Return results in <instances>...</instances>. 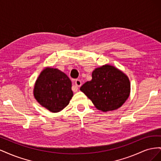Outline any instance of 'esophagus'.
Wrapping results in <instances>:
<instances>
[{
  "label": "esophagus",
  "instance_id": "1",
  "mask_svg": "<svg viewBox=\"0 0 161 161\" xmlns=\"http://www.w3.org/2000/svg\"><path fill=\"white\" fill-rule=\"evenodd\" d=\"M75 84L76 85V86L77 87H80L81 85H82V82L79 79H76L75 80Z\"/></svg>",
  "mask_w": 161,
  "mask_h": 161
}]
</instances>
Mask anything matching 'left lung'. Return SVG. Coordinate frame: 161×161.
Masks as SVG:
<instances>
[{
    "instance_id": "1",
    "label": "left lung",
    "mask_w": 161,
    "mask_h": 161,
    "mask_svg": "<svg viewBox=\"0 0 161 161\" xmlns=\"http://www.w3.org/2000/svg\"><path fill=\"white\" fill-rule=\"evenodd\" d=\"M80 90L97 109L106 112L119 108L128 99L130 82L122 71L105 64L95 69L92 72V80L82 85Z\"/></svg>"
}]
</instances>
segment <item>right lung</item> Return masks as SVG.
<instances>
[{
  "instance_id": "right-lung-1",
  "label": "right lung",
  "mask_w": 161,
  "mask_h": 161,
  "mask_svg": "<svg viewBox=\"0 0 161 161\" xmlns=\"http://www.w3.org/2000/svg\"><path fill=\"white\" fill-rule=\"evenodd\" d=\"M71 88V80L65 73L47 67L36 81L33 95L43 108L57 113L69 104L73 96Z\"/></svg>"
}]
</instances>
